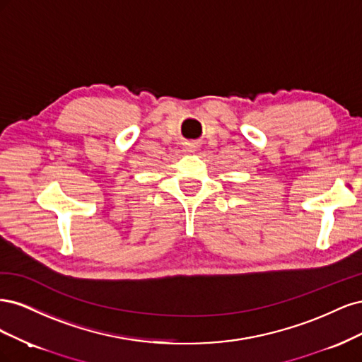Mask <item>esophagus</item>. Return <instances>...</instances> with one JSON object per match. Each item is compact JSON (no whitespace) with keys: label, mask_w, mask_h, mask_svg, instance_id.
Segmentation results:
<instances>
[{"label":"esophagus","mask_w":362,"mask_h":362,"mask_svg":"<svg viewBox=\"0 0 362 362\" xmlns=\"http://www.w3.org/2000/svg\"><path fill=\"white\" fill-rule=\"evenodd\" d=\"M198 148H199L198 144H187V145H185V151H187V152H196V151H198Z\"/></svg>","instance_id":"34e87169"}]
</instances>
